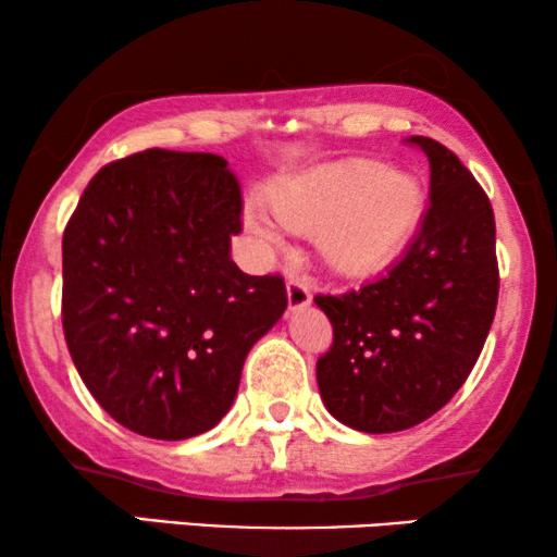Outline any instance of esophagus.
<instances>
[{"instance_id":"1","label":"esophagus","mask_w":557,"mask_h":557,"mask_svg":"<svg viewBox=\"0 0 557 557\" xmlns=\"http://www.w3.org/2000/svg\"><path fill=\"white\" fill-rule=\"evenodd\" d=\"M286 296H288V309H292V311L307 309L311 304V292H309L307 281H301L296 276L286 281Z\"/></svg>"}]
</instances>
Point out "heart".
<instances>
[{"mask_svg":"<svg viewBox=\"0 0 557 557\" xmlns=\"http://www.w3.org/2000/svg\"><path fill=\"white\" fill-rule=\"evenodd\" d=\"M269 202L281 225L317 233L319 256L345 276H370L391 265L423 218V189L413 174L372 159H349L286 182ZM246 225L269 246L281 243L261 212L250 210Z\"/></svg>","mask_w":557,"mask_h":557,"instance_id":"b5f03b06","label":"heart"}]
</instances>
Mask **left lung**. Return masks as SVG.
Returning a JSON list of instances; mask_svg holds the SVG:
<instances>
[{
  "label": "left lung",
  "instance_id": "1",
  "mask_svg": "<svg viewBox=\"0 0 557 557\" xmlns=\"http://www.w3.org/2000/svg\"><path fill=\"white\" fill-rule=\"evenodd\" d=\"M431 164L429 210L385 276L317 296L334 342L317 383L339 423L362 433L413 429L454 398L479 360L499 294L494 212L459 157L410 136Z\"/></svg>",
  "mask_w": 557,
  "mask_h": 557
}]
</instances>
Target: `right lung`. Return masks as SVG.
Listing matches in <instances>:
<instances>
[{"label": "right lung", "mask_w": 557, "mask_h": 557, "mask_svg": "<svg viewBox=\"0 0 557 557\" xmlns=\"http://www.w3.org/2000/svg\"><path fill=\"white\" fill-rule=\"evenodd\" d=\"M240 210L223 157L147 149L106 164L67 220V349L98 406L139 436L218 425L250 347L286 311L284 278L233 263Z\"/></svg>", "instance_id": "1"}]
</instances>
